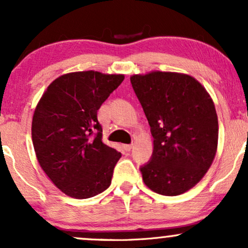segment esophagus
<instances>
[{"label": "esophagus", "mask_w": 248, "mask_h": 248, "mask_svg": "<svg viewBox=\"0 0 248 248\" xmlns=\"http://www.w3.org/2000/svg\"><path fill=\"white\" fill-rule=\"evenodd\" d=\"M133 148V144H124V149L126 150V152H130Z\"/></svg>", "instance_id": "obj_1"}]
</instances>
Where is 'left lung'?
Returning a JSON list of instances; mask_svg holds the SVG:
<instances>
[{
	"mask_svg": "<svg viewBox=\"0 0 248 248\" xmlns=\"http://www.w3.org/2000/svg\"><path fill=\"white\" fill-rule=\"evenodd\" d=\"M130 82L154 138L152 158L140 168L144 184L160 195H182L215 160V104L203 85L184 73L153 71L132 76Z\"/></svg>",
	"mask_w": 248,
	"mask_h": 248,
	"instance_id": "1",
	"label": "left lung"
}]
</instances>
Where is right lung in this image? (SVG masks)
I'll return each instance as SVG.
<instances>
[{"label":"right lung","instance_id":"obj_1","mask_svg":"<svg viewBox=\"0 0 248 248\" xmlns=\"http://www.w3.org/2000/svg\"><path fill=\"white\" fill-rule=\"evenodd\" d=\"M124 79L98 71L66 73L37 104L31 126L37 160L70 197L90 198L110 186L121 154L102 142L98 109Z\"/></svg>","mask_w":248,"mask_h":248}]
</instances>
